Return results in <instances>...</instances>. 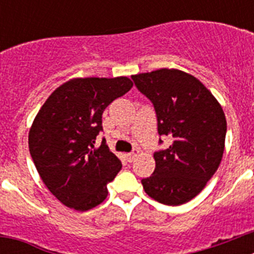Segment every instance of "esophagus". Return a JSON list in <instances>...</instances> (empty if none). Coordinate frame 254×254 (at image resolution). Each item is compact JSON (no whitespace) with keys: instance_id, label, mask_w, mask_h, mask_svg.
Returning <instances> with one entry per match:
<instances>
[{"instance_id":"1","label":"esophagus","mask_w":254,"mask_h":254,"mask_svg":"<svg viewBox=\"0 0 254 254\" xmlns=\"http://www.w3.org/2000/svg\"><path fill=\"white\" fill-rule=\"evenodd\" d=\"M138 152H140V149H133V151L129 152V154H127V159H128V161L133 160L134 156H137Z\"/></svg>"}]
</instances>
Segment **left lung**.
I'll return each mask as SVG.
<instances>
[{
	"instance_id": "left-lung-1",
	"label": "left lung",
	"mask_w": 254,
	"mask_h": 254,
	"mask_svg": "<svg viewBox=\"0 0 254 254\" xmlns=\"http://www.w3.org/2000/svg\"><path fill=\"white\" fill-rule=\"evenodd\" d=\"M132 80L154 104L159 134L173 140L168 149L154 154L155 170L141 181L143 190L164 205H183L205 188L221 163L223 108L202 82L181 69L160 68Z\"/></svg>"
}]
</instances>
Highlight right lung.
<instances>
[{
  "instance_id": "obj_1",
  "label": "right lung",
  "mask_w": 254,
  "mask_h": 254,
  "mask_svg": "<svg viewBox=\"0 0 254 254\" xmlns=\"http://www.w3.org/2000/svg\"><path fill=\"white\" fill-rule=\"evenodd\" d=\"M133 86L126 76L71 78L49 95L29 131V151L40 178L64 206L87 211L107 198L122 163L103 138L105 108Z\"/></svg>"
}]
</instances>
